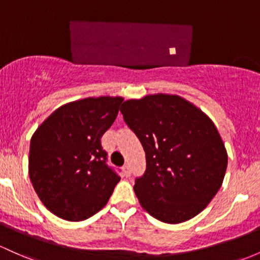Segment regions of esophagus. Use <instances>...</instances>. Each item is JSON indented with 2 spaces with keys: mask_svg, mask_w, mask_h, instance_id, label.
Masks as SVG:
<instances>
[{
  "mask_svg": "<svg viewBox=\"0 0 260 260\" xmlns=\"http://www.w3.org/2000/svg\"><path fill=\"white\" fill-rule=\"evenodd\" d=\"M122 169H123V173H124V175L127 176H129L131 175V167H129V164H124L123 165V168H122Z\"/></svg>",
  "mask_w": 260,
  "mask_h": 260,
  "instance_id": "obj_1",
  "label": "esophagus"
}]
</instances>
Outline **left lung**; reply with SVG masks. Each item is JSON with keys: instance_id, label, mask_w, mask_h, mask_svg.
Masks as SVG:
<instances>
[{"instance_id": "obj_1", "label": "left lung", "mask_w": 260, "mask_h": 260, "mask_svg": "<svg viewBox=\"0 0 260 260\" xmlns=\"http://www.w3.org/2000/svg\"><path fill=\"white\" fill-rule=\"evenodd\" d=\"M124 122L145 152L147 168L136 178L142 207L165 223L199 215L215 198L227 169V152L213 122L176 95L128 100Z\"/></svg>"}]
</instances>
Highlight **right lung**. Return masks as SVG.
<instances>
[{"mask_svg": "<svg viewBox=\"0 0 260 260\" xmlns=\"http://www.w3.org/2000/svg\"><path fill=\"white\" fill-rule=\"evenodd\" d=\"M122 98H88L59 107L39 125L29 148V178L51 213L84 221L112 195L119 175L107 165L101 138Z\"/></svg>", "mask_w": 260, "mask_h": 260, "instance_id": "1", "label": "right lung"}]
</instances>
